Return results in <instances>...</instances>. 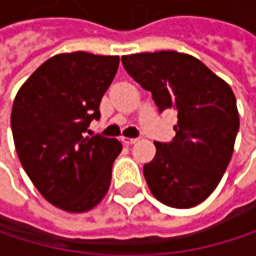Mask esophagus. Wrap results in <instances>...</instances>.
Here are the masks:
<instances>
[{
    "mask_svg": "<svg viewBox=\"0 0 256 256\" xmlns=\"http://www.w3.org/2000/svg\"><path fill=\"white\" fill-rule=\"evenodd\" d=\"M136 140H138L136 138H126V136H122V142H123L124 145H133Z\"/></svg>",
    "mask_w": 256,
    "mask_h": 256,
    "instance_id": "34e87169",
    "label": "esophagus"
}]
</instances>
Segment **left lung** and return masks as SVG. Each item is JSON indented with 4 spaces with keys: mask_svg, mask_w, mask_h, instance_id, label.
<instances>
[{
    "mask_svg": "<svg viewBox=\"0 0 256 256\" xmlns=\"http://www.w3.org/2000/svg\"><path fill=\"white\" fill-rule=\"evenodd\" d=\"M122 62L160 111H178L176 136L154 142L156 157L144 166L148 188L170 208L200 204L218 186L234 151L240 122L231 87L197 58L172 50L128 54Z\"/></svg>",
    "mask_w": 256,
    "mask_h": 256,
    "instance_id": "obj_1",
    "label": "left lung"
}]
</instances>
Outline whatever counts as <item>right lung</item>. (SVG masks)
Wrapping results in <instances>:
<instances>
[{
	"mask_svg": "<svg viewBox=\"0 0 256 256\" xmlns=\"http://www.w3.org/2000/svg\"><path fill=\"white\" fill-rule=\"evenodd\" d=\"M118 56L60 53L46 60L19 88L12 110L18 157L41 196L81 214L106 196L112 163L123 145L87 128L118 70Z\"/></svg>",
	"mask_w": 256,
	"mask_h": 256,
	"instance_id": "add662e5",
	"label": "right lung"
}]
</instances>
